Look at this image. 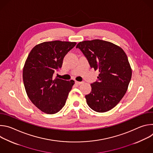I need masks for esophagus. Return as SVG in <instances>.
Here are the masks:
<instances>
[{"mask_svg":"<svg viewBox=\"0 0 153 153\" xmlns=\"http://www.w3.org/2000/svg\"><path fill=\"white\" fill-rule=\"evenodd\" d=\"M83 83V82H78V81H76V82H75V83H76V85H80L82 84Z\"/></svg>","mask_w":153,"mask_h":153,"instance_id":"esophagus-1","label":"esophagus"}]
</instances>
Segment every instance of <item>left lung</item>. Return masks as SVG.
Returning a JSON list of instances; mask_svg holds the SVG:
<instances>
[{"label": "left lung", "mask_w": 153, "mask_h": 153, "mask_svg": "<svg viewBox=\"0 0 153 153\" xmlns=\"http://www.w3.org/2000/svg\"><path fill=\"white\" fill-rule=\"evenodd\" d=\"M88 60L91 68L99 71L98 80L91 84L85 96L93 110L104 113L116 106L125 94L132 70L127 56L119 47L99 39L85 40L76 46Z\"/></svg>", "instance_id": "obj_1"}]
</instances>
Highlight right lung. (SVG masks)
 <instances>
[{
  "label": "right lung",
  "instance_id": "right-lung-1",
  "mask_svg": "<svg viewBox=\"0 0 153 153\" xmlns=\"http://www.w3.org/2000/svg\"><path fill=\"white\" fill-rule=\"evenodd\" d=\"M76 42L54 40L36 45L30 51L23 69V80L32 103L42 112L53 114L66 103L74 81L53 77L62 67L63 59Z\"/></svg>",
  "mask_w": 153,
  "mask_h": 153
}]
</instances>
